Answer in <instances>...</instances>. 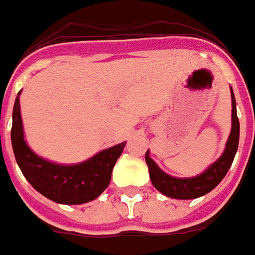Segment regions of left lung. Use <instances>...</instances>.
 Wrapping results in <instances>:
<instances>
[{"instance_id": "1", "label": "left lung", "mask_w": 255, "mask_h": 255, "mask_svg": "<svg viewBox=\"0 0 255 255\" xmlns=\"http://www.w3.org/2000/svg\"><path fill=\"white\" fill-rule=\"evenodd\" d=\"M239 135H240V124H239L236 113V100L232 91V131H230L229 139L226 142V149L222 153V156L197 177L176 178L160 170L146 152L145 160L149 169L152 184L162 194L171 198H177V200H193V198L205 195L222 181L230 169L237 152V146H239Z\"/></svg>"}]
</instances>
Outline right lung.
<instances>
[{
    "instance_id": "1",
    "label": "right lung",
    "mask_w": 255,
    "mask_h": 255,
    "mask_svg": "<svg viewBox=\"0 0 255 255\" xmlns=\"http://www.w3.org/2000/svg\"><path fill=\"white\" fill-rule=\"evenodd\" d=\"M19 95L20 92L15 99L12 113L11 141L15 159L26 180L34 190L58 204L77 205L98 198L110 183L114 164L123 153L126 142L102 150L84 163L61 166L47 162L33 153L23 139Z\"/></svg>"
}]
</instances>
